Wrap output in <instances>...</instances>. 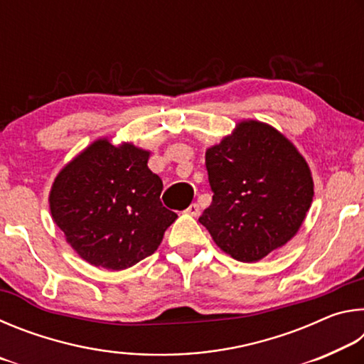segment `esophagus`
<instances>
[{"instance_id": "obj_1", "label": "esophagus", "mask_w": 364, "mask_h": 364, "mask_svg": "<svg viewBox=\"0 0 364 364\" xmlns=\"http://www.w3.org/2000/svg\"><path fill=\"white\" fill-rule=\"evenodd\" d=\"M186 213L191 215V217H199V213H200L199 204H191V205L186 208Z\"/></svg>"}]
</instances>
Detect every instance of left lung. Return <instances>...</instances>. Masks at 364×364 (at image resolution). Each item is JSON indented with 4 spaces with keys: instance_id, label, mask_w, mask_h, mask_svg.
Wrapping results in <instances>:
<instances>
[{
    "instance_id": "8db88e82",
    "label": "left lung",
    "mask_w": 364,
    "mask_h": 364,
    "mask_svg": "<svg viewBox=\"0 0 364 364\" xmlns=\"http://www.w3.org/2000/svg\"><path fill=\"white\" fill-rule=\"evenodd\" d=\"M205 167L213 197L199 221L236 260H260L304 223L313 199L310 168L274 128L241 122L207 149Z\"/></svg>"
}]
</instances>
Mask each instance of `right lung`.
<instances>
[{"label":"right lung","instance_id":"right-lung-1","mask_svg":"<svg viewBox=\"0 0 364 364\" xmlns=\"http://www.w3.org/2000/svg\"><path fill=\"white\" fill-rule=\"evenodd\" d=\"M149 152L96 141L58 175L49 196L56 225L95 267L125 269L152 255L178 218L162 205Z\"/></svg>","mask_w":364,"mask_h":364}]
</instances>
